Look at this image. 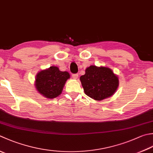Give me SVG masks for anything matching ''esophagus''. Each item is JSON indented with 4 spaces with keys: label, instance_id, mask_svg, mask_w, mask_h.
Masks as SVG:
<instances>
[{
    "label": "esophagus",
    "instance_id": "esophagus-1",
    "mask_svg": "<svg viewBox=\"0 0 153 153\" xmlns=\"http://www.w3.org/2000/svg\"><path fill=\"white\" fill-rule=\"evenodd\" d=\"M72 78L74 79H77L78 78V74H72Z\"/></svg>",
    "mask_w": 153,
    "mask_h": 153
}]
</instances>
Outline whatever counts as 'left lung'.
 <instances>
[{
	"label": "left lung",
	"mask_w": 153,
	"mask_h": 153,
	"mask_svg": "<svg viewBox=\"0 0 153 153\" xmlns=\"http://www.w3.org/2000/svg\"><path fill=\"white\" fill-rule=\"evenodd\" d=\"M79 79L85 94L96 101L111 97L119 86L118 77L106 67L90 65Z\"/></svg>",
	"instance_id": "obj_1"
}]
</instances>
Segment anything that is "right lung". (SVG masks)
Returning <instances> with one entry per match:
<instances>
[{
    "mask_svg": "<svg viewBox=\"0 0 153 153\" xmlns=\"http://www.w3.org/2000/svg\"><path fill=\"white\" fill-rule=\"evenodd\" d=\"M70 77L68 71H62L56 66H51L38 72L35 86L44 97L53 99L62 94L65 82Z\"/></svg>",
    "mask_w": 153,
    "mask_h": 153,
    "instance_id": "obj_1",
    "label": "right lung"
}]
</instances>
